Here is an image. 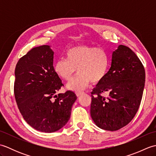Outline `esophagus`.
I'll use <instances>...</instances> for the list:
<instances>
[{"label":"esophagus","instance_id":"esophagus-1","mask_svg":"<svg viewBox=\"0 0 156 156\" xmlns=\"http://www.w3.org/2000/svg\"><path fill=\"white\" fill-rule=\"evenodd\" d=\"M76 96H77V97H80V96L82 94H83V92H76Z\"/></svg>","mask_w":156,"mask_h":156}]
</instances>
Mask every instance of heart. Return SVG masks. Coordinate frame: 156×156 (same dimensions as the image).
<instances>
[{"label":"heart","mask_w":156,"mask_h":156,"mask_svg":"<svg viewBox=\"0 0 156 156\" xmlns=\"http://www.w3.org/2000/svg\"><path fill=\"white\" fill-rule=\"evenodd\" d=\"M66 59H59L54 66L58 77L68 81L77 69L78 74L67 84L72 91H81L90 84L100 82L107 74L108 55L104 49L86 45H77L69 49Z\"/></svg>","instance_id":"1"}]
</instances>
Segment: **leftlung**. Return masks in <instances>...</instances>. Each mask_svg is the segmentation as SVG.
Returning a JSON list of instances; mask_svg holds the SVG:
<instances>
[{
  "instance_id": "8db88e82",
  "label": "left lung",
  "mask_w": 156,
  "mask_h": 156,
  "mask_svg": "<svg viewBox=\"0 0 156 156\" xmlns=\"http://www.w3.org/2000/svg\"><path fill=\"white\" fill-rule=\"evenodd\" d=\"M145 81V69L137 55L119 45L112 52L108 72L91 92L90 115L95 124L111 131L127 125L140 107ZM105 92L108 98L101 96Z\"/></svg>"
}]
</instances>
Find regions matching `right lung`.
<instances>
[{"mask_svg": "<svg viewBox=\"0 0 156 156\" xmlns=\"http://www.w3.org/2000/svg\"><path fill=\"white\" fill-rule=\"evenodd\" d=\"M49 45L31 49L16 65L14 94L23 119L35 129L52 133L67 123L77 97L74 92L55 94L64 84L54 72Z\"/></svg>", "mask_w": 156, "mask_h": 156, "instance_id": "right-lung-1", "label": "right lung"}]
</instances>
